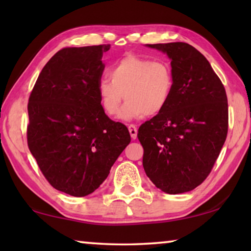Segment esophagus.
<instances>
[{
    "mask_svg": "<svg viewBox=\"0 0 251 251\" xmlns=\"http://www.w3.org/2000/svg\"><path fill=\"white\" fill-rule=\"evenodd\" d=\"M128 130L131 138L133 139L137 138V128H136L135 125H128Z\"/></svg>",
    "mask_w": 251,
    "mask_h": 251,
    "instance_id": "34e87169",
    "label": "esophagus"
}]
</instances>
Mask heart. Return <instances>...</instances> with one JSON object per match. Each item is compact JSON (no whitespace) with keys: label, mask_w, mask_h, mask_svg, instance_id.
Instances as JSON below:
<instances>
[{"label":"heart","mask_w":251,"mask_h":251,"mask_svg":"<svg viewBox=\"0 0 251 251\" xmlns=\"http://www.w3.org/2000/svg\"><path fill=\"white\" fill-rule=\"evenodd\" d=\"M109 78H101L97 93L104 112L116 116L121 110L123 121L156 116L167 107L174 88L171 65L165 61L128 55L117 62L108 72Z\"/></svg>","instance_id":"heart-1"}]
</instances>
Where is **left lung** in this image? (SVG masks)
Returning a JSON list of instances; mask_svg holds the SVG:
<instances>
[{"mask_svg":"<svg viewBox=\"0 0 251 251\" xmlns=\"http://www.w3.org/2000/svg\"><path fill=\"white\" fill-rule=\"evenodd\" d=\"M146 46L171 59L174 88L167 107L138 129L143 166L164 193L190 192L209 175L226 141V91L194 46L182 42Z\"/></svg>","mask_w":251,"mask_h":251,"instance_id":"8db88e82","label":"left lung"}]
</instances>
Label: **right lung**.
Wrapping results in <instances>:
<instances>
[{"instance_id": "add662e5", "label": "right lung", "mask_w": 251, "mask_h": 251, "mask_svg": "<svg viewBox=\"0 0 251 251\" xmlns=\"http://www.w3.org/2000/svg\"><path fill=\"white\" fill-rule=\"evenodd\" d=\"M109 48L58 50L28 100L29 151L50 184L74 197L95 192L130 143L127 127L106 115L97 93Z\"/></svg>"}]
</instances>
